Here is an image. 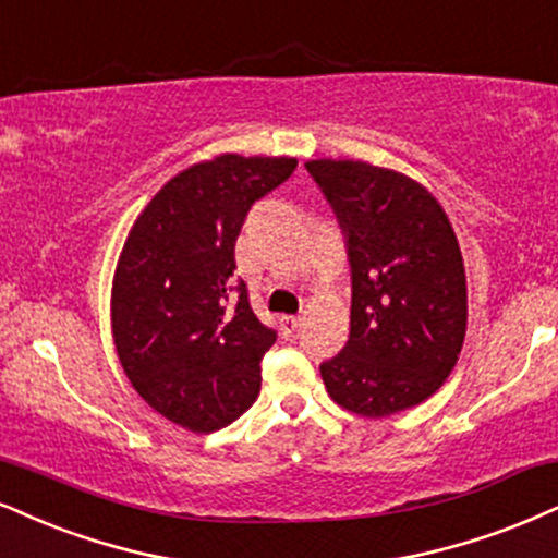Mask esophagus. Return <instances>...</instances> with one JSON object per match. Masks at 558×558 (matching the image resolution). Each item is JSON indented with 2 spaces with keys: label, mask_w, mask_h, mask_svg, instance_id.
I'll return each instance as SVG.
<instances>
[{
  "label": "esophagus",
  "mask_w": 558,
  "mask_h": 558,
  "mask_svg": "<svg viewBox=\"0 0 558 558\" xmlns=\"http://www.w3.org/2000/svg\"><path fill=\"white\" fill-rule=\"evenodd\" d=\"M298 328H300L298 315H284V318H281V333L284 336H294L298 333Z\"/></svg>",
  "instance_id": "34e87169"
}]
</instances>
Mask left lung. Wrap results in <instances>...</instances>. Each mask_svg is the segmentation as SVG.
Segmentation results:
<instances>
[{
	"instance_id": "obj_1",
	"label": "left lung",
	"mask_w": 558,
	"mask_h": 558,
	"mask_svg": "<svg viewBox=\"0 0 558 558\" xmlns=\"http://www.w3.org/2000/svg\"><path fill=\"white\" fill-rule=\"evenodd\" d=\"M331 204L352 274V326L320 364L328 393L362 416H390L429 398L465 339V268L450 219L429 191L396 170L311 160Z\"/></svg>"
}]
</instances>
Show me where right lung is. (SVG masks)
Returning <instances> with one entry per match:
<instances>
[{
    "mask_svg": "<svg viewBox=\"0 0 558 558\" xmlns=\"http://www.w3.org/2000/svg\"><path fill=\"white\" fill-rule=\"evenodd\" d=\"M294 157L222 155L157 191L129 232L113 279V339L129 380L170 422L215 432L247 411L277 331L258 320L235 271L251 206Z\"/></svg>",
    "mask_w": 558,
    "mask_h": 558,
    "instance_id": "right-lung-1",
    "label": "right lung"
}]
</instances>
